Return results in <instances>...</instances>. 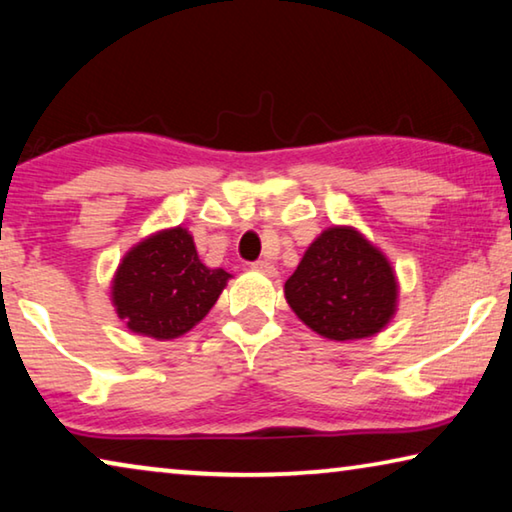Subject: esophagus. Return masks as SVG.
<instances>
[{"instance_id":"1","label":"esophagus","mask_w":512,"mask_h":512,"mask_svg":"<svg viewBox=\"0 0 512 512\" xmlns=\"http://www.w3.org/2000/svg\"><path fill=\"white\" fill-rule=\"evenodd\" d=\"M251 267H254L256 272L267 274V277H274V274H277V267H274L272 263H267V261H256V263H251Z\"/></svg>"}]
</instances>
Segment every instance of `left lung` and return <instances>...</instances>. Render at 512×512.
Listing matches in <instances>:
<instances>
[{
	"mask_svg": "<svg viewBox=\"0 0 512 512\" xmlns=\"http://www.w3.org/2000/svg\"><path fill=\"white\" fill-rule=\"evenodd\" d=\"M295 316L329 341L382 332L396 313L398 281L389 258L352 226L322 231L283 286Z\"/></svg>",
	"mask_w": 512,
	"mask_h": 512,
	"instance_id": "8db88e82",
	"label": "left lung"
}]
</instances>
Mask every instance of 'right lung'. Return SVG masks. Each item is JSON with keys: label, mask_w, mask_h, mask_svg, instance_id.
<instances>
[{"label": "right lung", "mask_w": 512, "mask_h": 512, "mask_svg": "<svg viewBox=\"0 0 512 512\" xmlns=\"http://www.w3.org/2000/svg\"><path fill=\"white\" fill-rule=\"evenodd\" d=\"M231 274L210 270L183 226L148 235L123 256L112 281L116 316L130 332L171 341L208 316Z\"/></svg>", "instance_id": "1"}]
</instances>
